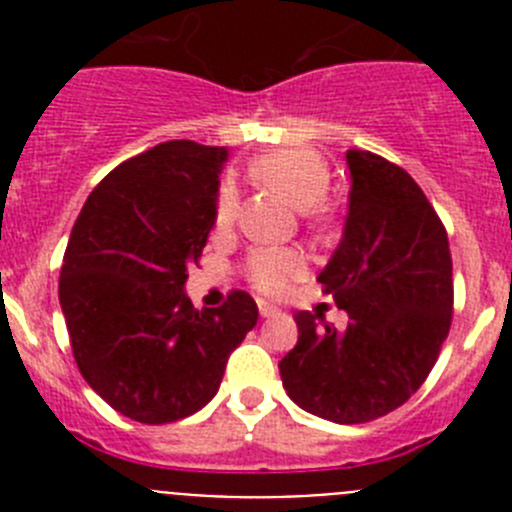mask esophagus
<instances>
[{
    "instance_id": "obj_1",
    "label": "esophagus",
    "mask_w": 512,
    "mask_h": 512,
    "mask_svg": "<svg viewBox=\"0 0 512 512\" xmlns=\"http://www.w3.org/2000/svg\"><path fill=\"white\" fill-rule=\"evenodd\" d=\"M259 315L261 318H274V315H279V307L269 305V302H259Z\"/></svg>"
}]
</instances>
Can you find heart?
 Segmentation results:
<instances>
[{
	"label": "heart",
	"mask_w": 512,
	"mask_h": 512,
	"mask_svg": "<svg viewBox=\"0 0 512 512\" xmlns=\"http://www.w3.org/2000/svg\"><path fill=\"white\" fill-rule=\"evenodd\" d=\"M251 174L279 192L284 200L300 212L312 225L325 228L330 223V210L325 207V194L330 187V169L320 153L310 148H279L251 164ZM241 210V189L233 179H223L217 187L215 215L212 225L215 233L233 228ZM305 269V259L295 248H259L246 259V279L266 295L284 292Z\"/></svg>",
	"instance_id": "1"
}]
</instances>
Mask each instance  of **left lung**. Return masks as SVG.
I'll list each match as a JSON object with an SVG mask.
<instances>
[{
    "label": "left lung",
    "instance_id": "1",
    "mask_svg": "<svg viewBox=\"0 0 512 512\" xmlns=\"http://www.w3.org/2000/svg\"><path fill=\"white\" fill-rule=\"evenodd\" d=\"M343 241L318 282L348 312L319 325L297 312V346L279 361L284 390L333 423H369L408 402L431 374L454 318L449 235L413 176L372 151L346 153Z\"/></svg>",
    "mask_w": 512,
    "mask_h": 512
}]
</instances>
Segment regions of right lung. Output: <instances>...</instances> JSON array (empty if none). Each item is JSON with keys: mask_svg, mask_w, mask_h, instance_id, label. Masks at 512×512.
Segmentation results:
<instances>
[{"mask_svg": "<svg viewBox=\"0 0 512 512\" xmlns=\"http://www.w3.org/2000/svg\"><path fill=\"white\" fill-rule=\"evenodd\" d=\"M225 156L220 146L169 140L122 161L89 194L63 253L58 300L76 366L138 423L205 408L259 320L241 289L205 310L184 295L212 230Z\"/></svg>", "mask_w": 512, "mask_h": 512, "instance_id": "obj_1", "label": "right lung"}]
</instances>
